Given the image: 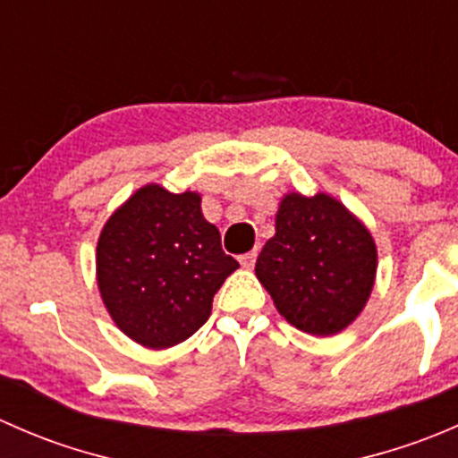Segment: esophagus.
<instances>
[{
	"label": "esophagus",
	"instance_id": "34e87169",
	"mask_svg": "<svg viewBox=\"0 0 458 458\" xmlns=\"http://www.w3.org/2000/svg\"><path fill=\"white\" fill-rule=\"evenodd\" d=\"M239 261H242L243 267H252V266H255V261H257V250L246 252V255L239 257Z\"/></svg>",
	"mask_w": 458,
	"mask_h": 458
}]
</instances>
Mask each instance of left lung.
Wrapping results in <instances>:
<instances>
[{"instance_id": "obj_1", "label": "left lung", "mask_w": 458, "mask_h": 458, "mask_svg": "<svg viewBox=\"0 0 458 458\" xmlns=\"http://www.w3.org/2000/svg\"><path fill=\"white\" fill-rule=\"evenodd\" d=\"M370 230L336 197L288 192L275 215V237L257 257V279L279 315L297 330L332 336L366 308L377 279Z\"/></svg>"}]
</instances>
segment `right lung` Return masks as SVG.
Masks as SVG:
<instances>
[{
	"mask_svg": "<svg viewBox=\"0 0 458 458\" xmlns=\"http://www.w3.org/2000/svg\"><path fill=\"white\" fill-rule=\"evenodd\" d=\"M97 288L114 326L135 344L165 350L208 321L212 297L239 267L221 250L201 195L146 183L104 224Z\"/></svg>",
	"mask_w": 458,
	"mask_h": 458,
	"instance_id": "right-lung-1",
	"label": "right lung"
}]
</instances>
